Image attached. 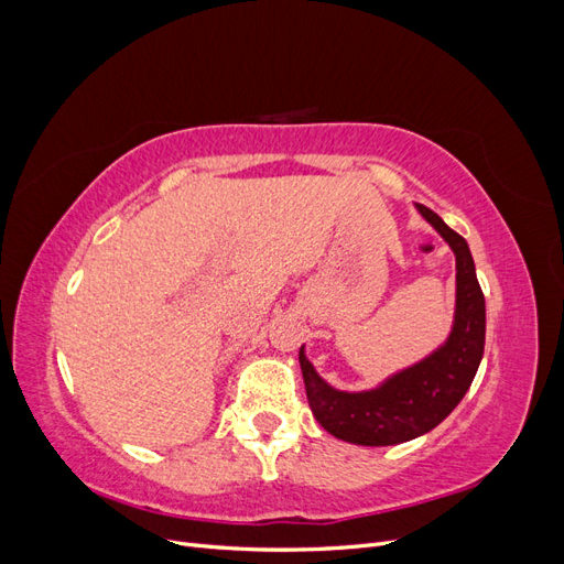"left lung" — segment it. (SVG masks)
I'll return each mask as SVG.
<instances>
[{
    "mask_svg": "<svg viewBox=\"0 0 564 564\" xmlns=\"http://www.w3.org/2000/svg\"><path fill=\"white\" fill-rule=\"evenodd\" d=\"M419 212L456 253V317L447 344L381 388L365 392L334 390L317 377L303 348L299 350L313 416L324 431L352 445H400L433 431L464 400L485 352V294L470 249L435 212L423 204Z\"/></svg>",
    "mask_w": 564,
    "mask_h": 564,
    "instance_id": "8db88e82",
    "label": "left lung"
}]
</instances>
